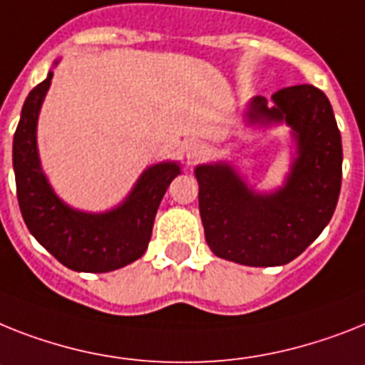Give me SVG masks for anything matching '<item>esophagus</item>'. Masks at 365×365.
Segmentation results:
<instances>
[{
	"instance_id": "obj_1",
	"label": "esophagus",
	"mask_w": 365,
	"mask_h": 365,
	"mask_svg": "<svg viewBox=\"0 0 365 365\" xmlns=\"http://www.w3.org/2000/svg\"><path fill=\"white\" fill-rule=\"evenodd\" d=\"M207 153H209V149H207L205 143H201V141H192V143L186 145V160H188V164H195L201 158H205Z\"/></svg>"
}]
</instances>
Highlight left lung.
Returning <instances> with one entry per match:
<instances>
[{
    "mask_svg": "<svg viewBox=\"0 0 365 365\" xmlns=\"http://www.w3.org/2000/svg\"><path fill=\"white\" fill-rule=\"evenodd\" d=\"M250 104L252 121H285L298 158L276 194H254L230 165H200V215L212 254L248 267H279L302 254L332 218L341 190V135L330 101L313 86L284 87Z\"/></svg>",
    "mask_w": 365,
    "mask_h": 365,
    "instance_id": "left-lung-1",
    "label": "left lung"
}]
</instances>
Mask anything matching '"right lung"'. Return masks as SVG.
Returning a JSON list of instances; mask_svg holds the SVG:
<instances>
[{
  "instance_id": "right-lung-1",
  "label": "right lung",
  "mask_w": 365,
  "mask_h": 365,
  "mask_svg": "<svg viewBox=\"0 0 365 365\" xmlns=\"http://www.w3.org/2000/svg\"><path fill=\"white\" fill-rule=\"evenodd\" d=\"M52 72L33 87L24 102L14 132L13 165L20 212L29 233L61 264L78 272H110L145 254L156 210L179 165L164 162L143 173L132 194L117 209L86 215L61 203L41 171L37 155V117Z\"/></svg>"
}]
</instances>
